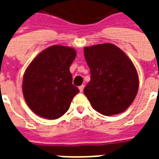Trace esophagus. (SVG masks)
Masks as SVG:
<instances>
[{"mask_svg": "<svg viewBox=\"0 0 159 159\" xmlns=\"http://www.w3.org/2000/svg\"><path fill=\"white\" fill-rule=\"evenodd\" d=\"M83 89H84V85H82V86H80L79 87V91L81 92H83Z\"/></svg>", "mask_w": 159, "mask_h": 159, "instance_id": "obj_1", "label": "esophagus"}]
</instances>
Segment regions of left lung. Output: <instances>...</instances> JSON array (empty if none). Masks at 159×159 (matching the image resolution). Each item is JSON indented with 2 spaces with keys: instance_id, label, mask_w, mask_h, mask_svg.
<instances>
[{
  "instance_id": "obj_1",
  "label": "left lung",
  "mask_w": 159,
  "mask_h": 159,
  "mask_svg": "<svg viewBox=\"0 0 159 159\" xmlns=\"http://www.w3.org/2000/svg\"><path fill=\"white\" fill-rule=\"evenodd\" d=\"M84 56L91 71L84 93L93 109L107 116L125 111L139 89L138 72L130 58L112 43L85 47Z\"/></svg>"
}]
</instances>
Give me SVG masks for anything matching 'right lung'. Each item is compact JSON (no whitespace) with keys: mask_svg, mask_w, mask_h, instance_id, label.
<instances>
[{"mask_svg":"<svg viewBox=\"0 0 159 159\" xmlns=\"http://www.w3.org/2000/svg\"><path fill=\"white\" fill-rule=\"evenodd\" d=\"M76 55L73 48L53 45L37 55L27 67L22 83L23 95L36 115L55 120L69 109L79 92L72 85L69 70Z\"/></svg>","mask_w":159,"mask_h":159,"instance_id":"obj_1","label":"right lung"}]
</instances>
